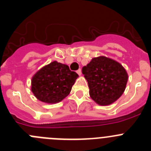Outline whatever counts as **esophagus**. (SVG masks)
<instances>
[{
  "mask_svg": "<svg viewBox=\"0 0 151 151\" xmlns=\"http://www.w3.org/2000/svg\"><path fill=\"white\" fill-rule=\"evenodd\" d=\"M77 73L78 74V76H81V75H82V70H81V69H78V70H77Z\"/></svg>",
  "mask_w": 151,
  "mask_h": 151,
  "instance_id": "obj_1",
  "label": "esophagus"
}]
</instances>
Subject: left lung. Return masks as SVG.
I'll use <instances>...</instances> for the list:
<instances>
[{
  "label": "left lung",
  "mask_w": 151,
  "mask_h": 151,
  "mask_svg": "<svg viewBox=\"0 0 151 151\" xmlns=\"http://www.w3.org/2000/svg\"><path fill=\"white\" fill-rule=\"evenodd\" d=\"M82 73L88 81L91 99L101 106H107L116 101L125 91L128 73L117 61L100 56L94 57Z\"/></svg>",
  "instance_id": "8db88e82"
}]
</instances>
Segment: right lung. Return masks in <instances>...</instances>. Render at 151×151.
Here are the masks:
<instances>
[{"mask_svg": "<svg viewBox=\"0 0 151 151\" xmlns=\"http://www.w3.org/2000/svg\"><path fill=\"white\" fill-rule=\"evenodd\" d=\"M78 75L69 67L54 61L40 69L32 78L31 90L35 97L46 104H57L67 97Z\"/></svg>", "mask_w": 151, "mask_h": 151, "instance_id": "add662e5", "label": "right lung"}]
</instances>
